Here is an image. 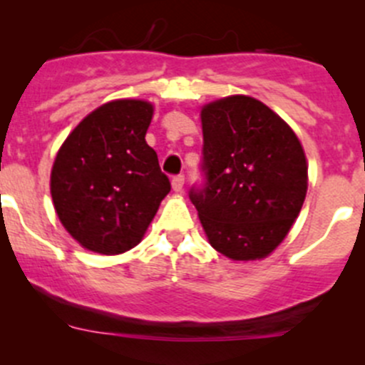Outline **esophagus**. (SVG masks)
<instances>
[{"label":"esophagus","mask_w":365,"mask_h":365,"mask_svg":"<svg viewBox=\"0 0 365 365\" xmlns=\"http://www.w3.org/2000/svg\"><path fill=\"white\" fill-rule=\"evenodd\" d=\"M171 183H173V190L180 192V190L183 189V183H185V176H183V175H175V176H173Z\"/></svg>","instance_id":"34e87169"}]
</instances>
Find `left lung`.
Here are the masks:
<instances>
[{"label": "left lung", "instance_id": "1", "mask_svg": "<svg viewBox=\"0 0 365 365\" xmlns=\"http://www.w3.org/2000/svg\"><path fill=\"white\" fill-rule=\"evenodd\" d=\"M203 182L189 197L215 251L237 261L268 256L292 230L307 192L295 132L263 102L235 95L205 106Z\"/></svg>", "mask_w": 365, "mask_h": 365}]
</instances>
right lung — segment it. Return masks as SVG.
I'll return each instance as SVG.
<instances>
[{
  "label": "right lung",
  "mask_w": 365,
  "mask_h": 365,
  "mask_svg": "<svg viewBox=\"0 0 365 365\" xmlns=\"http://www.w3.org/2000/svg\"><path fill=\"white\" fill-rule=\"evenodd\" d=\"M153 108L114 101L88 114L58 152L51 173L54 208L83 247L121 254L141 242L171 190L145 135Z\"/></svg>",
  "instance_id": "add662e5"
}]
</instances>
